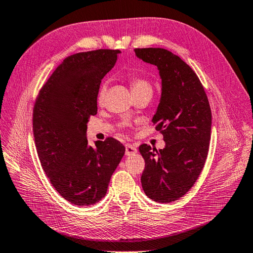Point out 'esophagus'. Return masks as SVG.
Returning a JSON list of instances; mask_svg holds the SVG:
<instances>
[{"label": "esophagus", "mask_w": 253, "mask_h": 253, "mask_svg": "<svg viewBox=\"0 0 253 253\" xmlns=\"http://www.w3.org/2000/svg\"><path fill=\"white\" fill-rule=\"evenodd\" d=\"M136 152H137V148L136 147H133L132 145H130V143H128V145H126V155L127 156L135 155Z\"/></svg>", "instance_id": "obj_1"}]
</instances>
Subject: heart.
<instances>
[{
    "label": "heart",
    "mask_w": 253,
    "mask_h": 253,
    "mask_svg": "<svg viewBox=\"0 0 253 253\" xmlns=\"http://www.w3.org/2000/svg\"><path fill=\"white\" fill-rule=\"evenodd\" d=\"M130 88H131L132 94L152 92L151 84L148 82L146 79H142V78H132L130 80ZM105 92H106V85L105 84H102L97 93V101L100 103L103 101L104 96H105Z\"/></svg>",
    "instance_id": "heart-1"
}]
</instances>
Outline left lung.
<instances>
[{
  "label": "left lung",
  "mask_w": 253,
  "mask_h": 253,
  "mask_svg": "<svg viewBox=\"0 0 253 253\" xmlns=\"http://www.w3.org/2000/svg\"><path fill=\"white\" fill-rule=\"evenodd\" d=\"M136 56L157 66L162 92L152 118L166 147L157 150L143 143L146 166L143 192L152 201L170 203L185 195L204 168L209 153L211 112L196 73L182 59L163 48H136Z\"/></svg>",
  "instance_id": "8db88e82"
}]
</instances>
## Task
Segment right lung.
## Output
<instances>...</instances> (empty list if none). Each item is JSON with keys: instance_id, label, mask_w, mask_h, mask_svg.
Listing matches in <instances>:
<instances>
[{"instance_id": "add662e5", "label": "right lung", "mask_w": 253, "mask_h": 253, "mask_svg": "<svg viewBox=\"0 0 253 253\" xmlns=\"http://www.w3.org/2000/svg\"><path fill=\"white\" fill-rule=\"evenodd\" d=\"M120 50L98 49L67 57L39 91L33 111L35 145L49 181L64 200L88 206L106 195L125 147L112 137L87 145L86 124L97 113V93Z\"/></svg>"}]
</instances>
